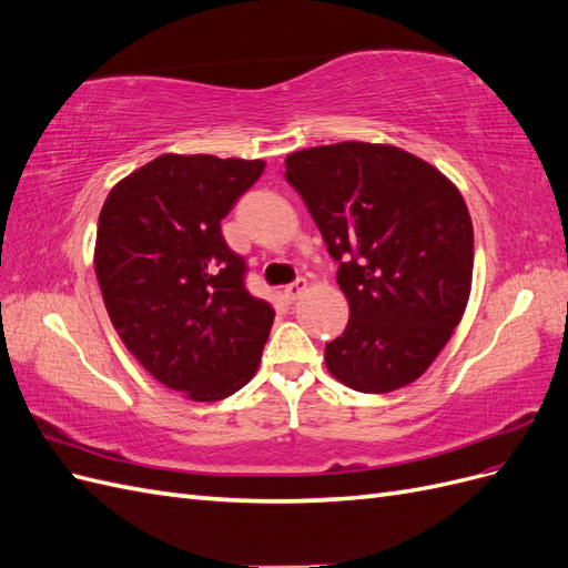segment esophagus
Listing matches in <instances>:
<instances>
[{
    "mask_svg": "<svg viewBox=\"0 0 568 568\" xmlns=\"http://www.w3.org/2000/svg\"><path fill=\"white\" fill-rule=\"evenodd\" d=\"M305 291V280H296L294 284H288L286 288H284V298L288 301V303H294L301 294Z\"/></svg>",
    "mask_w": 568,
    "mask_h": 568,
    "instance_id": "obj_1",
    "label": "esophagus"
}]
</instances>
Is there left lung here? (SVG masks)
I'll use <instances>...</instances> for the list:
<instances>
[{"mask_svg":"<svg viewBox=\"0 0 568 568\" xmlns=\"http://www.w3.org/2000/svg\"><path fill=\"white\" fill-rule=\"evenodd\" d=\"M286 182L311 211L351 305L324 359L359 393L403 388L428 369L471 291L474 227L457 186L412 153L341 142L288 153Z\"/></svg>","mask_w":568,"mask_h":568,"instance_id":"obj_1","label":"left lung"}]
</instances>
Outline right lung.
Returning a JSON list of instances; mask_svg holds the SVG:
<instances>
[{"mask_svg": "<svg viewBox=\"0 0 568 568\" xmlns=\"http://www.w3.org/2000/svg\"><path fill=\"white\" fill-rule=\"evenodd\" d=\"M263 161L163 153L120 180L99 215L94 270L128 351L163 386L222 400L261 365L274 311L246 288L220 222Z\"/></svg>", "mask_w": 568, "mask_h": 568, "instance_id": "right-lung-1", "label": "right lung"}]
</instances>
